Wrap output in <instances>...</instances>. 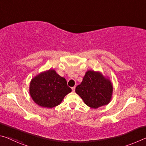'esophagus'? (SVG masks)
I'll use <instances>...</instances> for the list:
<instances>
[{
  "label": "esophagus",
  "instance_id": "1",
  "mask_svg": "<svg viewBox=\"0 0 146 146\" xmlns=\"http://www.w3.org/2000/svg\"><path fill=\"white\" fill-rule=\"evenodd\" d=\"M72 90H73V92L75 91V86H74V87L72 88Z\"/></svg>",
  "mask_w": 146,
  "mask_h": 146
}]
</instances>
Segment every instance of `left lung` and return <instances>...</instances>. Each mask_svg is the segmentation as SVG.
I'll use <instances>...</instances> for the list:
<instances>
[{"instance_id": "1", "label": "left lung", "mask_w": 146, "mask_h": 146, "mask_svg": "<svg viewBox=\"0 0 146 146\" xmlns=\"http://www.w3.org/2000/svg\"><path fill=\"white\" fill-rule=\"evenodd\" d=\"M75 92L86 105L98 108L110 103L113 86L110 80L104 77L100 72L89 70L80 84L76 87Z\"/></svg>"}]
</instances>
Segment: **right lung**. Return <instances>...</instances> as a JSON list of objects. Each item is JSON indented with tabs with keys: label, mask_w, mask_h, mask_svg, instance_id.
<instances>
[{
	"label": "right lung",
	"mask_w": 146,
	"mask_h": 146,
	"mask_svg": "<svg viewBox=\"0 0 146 146\" xmlns=\"http://www.w3.org/2000/svg\"><path fill=\"white\" fill-rule=\"evenodd\" d=\"M71 92L64 77L54 69L44 71L32 78L29 92L37 105L45 108H53L60 105L64 97Z\"/></svg>",
	"instance_id": "1"
}]
</instances>
